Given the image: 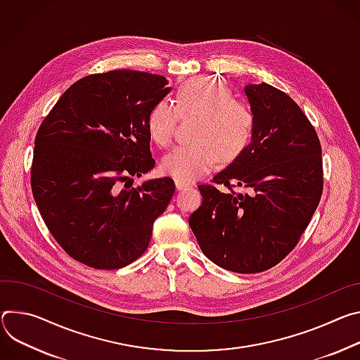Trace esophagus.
Listing matches in <instances>:
<instances>
[{"instance_id": "34e87169", "label": "esophagus", "mask_w": 360, "mask_h": 360, "mask_svg": "<svg viewBox=\"0 0 360 360\" xmlns=\"http://www.w3.org/2000/svg\"><path fill=\"white\" fill-rule=\"evenodd\" d=\"M174 183H176V187H177V190H183V188H187V187H190V184H188V183H186V181H181V180H176Z\"/></svg>"}]
</instances>
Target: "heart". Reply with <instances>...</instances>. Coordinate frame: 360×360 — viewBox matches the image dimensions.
<instances>
[{"label":"heart","instance_id":"b5f03b06","mask_svg":"<svg viewBox=\"0 0 360 360\" xmlns=\"http://www.w3.org/2000/svg\"><path fill=\"white\" fill-rule=\"evenodd\" d=\"M197 117L190 146L165 157L163 172L181 181H193L209 173L220 160L233 163L249 146L255 115L250 105L233 97L231 90L213 77H194L177 87L174 105L162 100L147 115V131L158 147L173 144L179 118Z\"/></svg>","mask_w":360,"mask_h":360}]
</instances>
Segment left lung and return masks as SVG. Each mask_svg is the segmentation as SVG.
Here are the masks:
<instances>
[{
    "label": "left lung",
    "instance_id": "8db88e82",
    "mask_svg": "<svg viewBox=\"0 0 360 360\" xmlns=\"http://www.w3.org/2000/svg\"><path fill=\"white\" fill-rule=\"evenodd\" d=\"M252 141L213 184L188 219L202 252L236 273L281 263L299 243L323 191L322 146L302 108L283 91L250 84ZM216 184L225 186L219 191ZM240 186L246 193H237Z\"/></svg>",
    "mask_w": 360,
    "mask_h": 360
}]
</instances>
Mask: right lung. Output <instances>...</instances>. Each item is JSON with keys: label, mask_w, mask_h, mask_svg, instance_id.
<instances>
[{"label": "right lung", "mask_w": 360, "mask_h": 360, "mask_svg": "<svg viewBox=\"0 0 360 360\" xmlns=\"http://www.w3.org/2000/svg\"><path fill=\"white\" fill-rule=\"evenodd\" d=\"M163 75L112 70L75 82L35 136L31 190L63 250L93 269L112 270L148 248L154 220L174 194L170 177L133 187L148 173L147 115L170 91Z\"/></svg>", "instance_id": "obj_1"}]
</instances>
